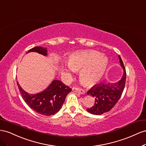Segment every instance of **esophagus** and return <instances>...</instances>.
<instances>
[{"label": "esophagus", "instance_id": "esophagus-1", "mask_svg": "<svg viewBox=\"0 0 146 146\" xmlns=\"http://www.w3.org/2000/svg\"><path fill=\"white\" fill-rule=\"evenodd\" d=\"M73 90L74 92L80 94L81 95H83V94H85V91L84 90L81 89H80V88H75V89H73Z\"/></svg>", "mask_w": 146, "mask_h": 146}]
</instances>
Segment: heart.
<instances>
[{"label": "heart", "mask_w": 146, "mask_h": 146, "mask_svg": "<svg viewBox=\"0 0 146 146\" xmlns=\"http://www.w3.org/2000/svg\"><path fill=\"white\" fill-rule=\"evenodd\" d=\"M108 64L107 58L95 51L72 54L67 60L71 70L80 71V80L87 86H93L100 82L105 73Z\"/></svg>", "instance_id": "1"}]
</instances>
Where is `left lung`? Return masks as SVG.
I'll use <instances>...</instances> for the list:
<instances>
[{
	"label": "left lung",
	"mask_w": 146,
	"mask_h": 146,
	"mask_svg": "<svg viewBox=\"0 0 146 146\" xmlns=\"http://www.w3.org/2000/svg\"><path fill=\"white\" fill-rule=\"evenodd\" d=\"M120 66L123 70V76L117 82H102L95 85L87 91V95L95 98L94 106L87 109L90 114L100 115L110 111L121 97L126 81V71L121 57L119 56Z\"/></svg>",
	"instance_id": "left-lung-1"
}]
</instances>
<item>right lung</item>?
<instances>
[{"label": "right lung", "mask_w": 146, "mask_h": 146, "mask_svg": "<svg viewBox=\"0 0 146 146\" xmlns=\"http://www.w3.org/2000/svg\"><path fill=\"white\" fill-rule=\"evenodd\" d=\"M36 52L47 56V48L36 46L27 52ZM18 89L27 105L37 113L44 115H51L59 111L65 102V98L72 89L58 80H54L46 89L36 94H29L24 91L17 81Z\"/></svg>", "instance_id": "obj_1"}]
</instances>
